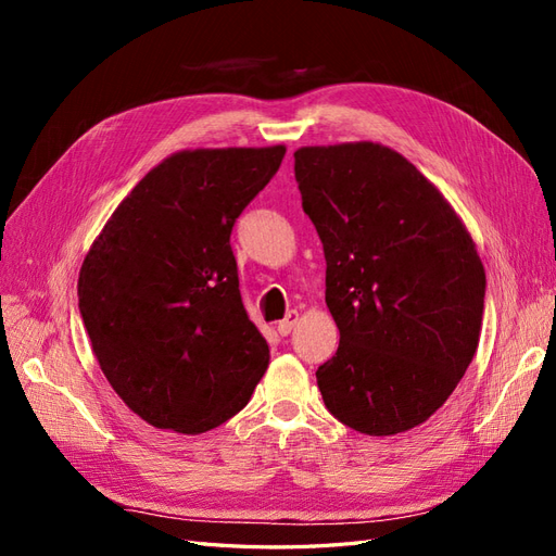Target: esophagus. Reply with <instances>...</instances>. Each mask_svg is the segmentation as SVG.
Masks as SVG:
<instances>
[{
    "instance_id": "esophagus-1",
    "label": "esophagus",
    "mask_w": 556,
    "mask_h": 556,
    "mask_svg": "<svg viewBox=\"0 0 556 556\" xmlns=\"http://www.w3.org/2000/svg\"><path fill=\"white\" fill-rule=\"evenodd\" d=\"M299 323V313L296 311H290L288 315H285L280 323H278V333L280 336H288V333H292V329H294V325Z\"/></svg>"
}]
</instances>
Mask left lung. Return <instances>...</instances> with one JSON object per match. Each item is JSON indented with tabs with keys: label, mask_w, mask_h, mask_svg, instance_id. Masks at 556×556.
I'll list each match as a JSON object with an SVG mask.
<instances>
[{
	"label": "left lung",
	"mask_w": 556,
	"mask_h": 556,
	"mask_svg": "<svg viewBox=\"0 0 556 556\" xmlns=\"http://www.w3.org/2000/svg\"><path fill=\"white\" fill-rule=\"evenodd\" d=\"M294 178L341 331L315 374L327 410L368 435L427 422L480 341L486 280L473 239L443 194L380 143L299 148Z\"/></svg>",
	"instance_id": "obj_1"
}]
</instances>
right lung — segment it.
Segmentation results:
<instances>
[{"label": "right lung", "mask_w": 556, "mask_h": 556, "mask_svg": "<svg viewBox=\"0 0 556 556\" xmlns=\"http://www.w3.org/2000/svg\"><path fill=\"white\" fill-rule=\"evenodd\" d=\"M285 148L182 150L148 172L92 243L78 308L99 366L148 425L220 427L250 401L268 345L239 292L233 223Z\"/></svg>", "instance_id": "right-lung-1"}]
</instances>
